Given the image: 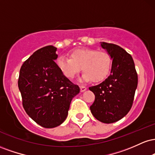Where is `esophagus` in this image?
<instances>
[{
	"instance_id": "1",
	"label": "esophagus",
	"mask_w": 155,
	"mask_h": 155,
	"mask_svg": "<svg viewBox=\"0 0 155 155\" xmlns=\"http://www.w3.org/2000/svg\"><path fill=\"white\" fill-rule=\"evenodd\" d=\"M87 90L86 87L83 86V85H81V86H80V90H81V92L85 91V90Z\"/></svg>"
}]
</instances>
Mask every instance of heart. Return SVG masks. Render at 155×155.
Masks as SVG:
<instances>
[{"label": "heart", "instance_id": "heart-1", "mask_svg": "<svg viewBox=\"0 0 155 155\" xmlns=\"http://www.w3.org/2000/svg\"><path fill=\"white\" fill-rule=\"evenodd\" d=\"M111 58L107 51L90 48H80L71 51L70 58L60 56L57 65L63 75L72 79L81 70L82 79L99 82L107 77L111 66Z\"/></svg>", "mask_w": 155, "mask_h": 155}]
</instances>
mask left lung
<instances>
[{"label": "left lung", "mask_w": 155, "mask_h": 155, "mask_svg": "<svg viewBox=\"0 0 155 155\" xmlns=\"http://www.w3.org/2000/svg\"><path fill=\"white\" fill-rule=\"evenodd\" d=\"M112 58L111 74L100 84L89 87L95 95L92 115L104 123H113L125 116L133 106L138 85L134 61L127 51L114 44L101 42Z\"/></svg>", "instance_id": "1"}]
</instances>
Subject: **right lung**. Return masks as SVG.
Segmentation results:
<instances>
[{"mask_svg":"<svg viewBox=\"0 0 155 155\" xmlns=\"http://www.w3.org/2000/svg\"><path fill=\"white\" fill-rule=\"evenodd\" d=\"M56 51L57 48L51 45L35 51L21 66L18 79L25 111L46 128L63 123L72 98L80 90L55 63Z\"/></svg>","mask_w":155,"mask_h":155,"instance_id":"obj_1","label":"right lung"}]
</instances>
